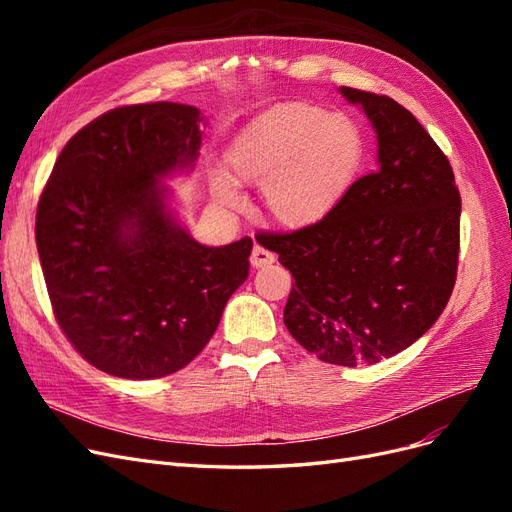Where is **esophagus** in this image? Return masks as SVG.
<instances>
[{"label":"esophagus","instance_id":"34e87169","mask_svg":"<svg viewBox=\"0 0 512 512\" xmlns=\"http://www.w3.org/2000/svg\"><path fill=\"white\" fill-rule=\"evenodd\" d=\"M252 267L254 269H260V267H267V265H271V262H275V256L271 254V252H267L265 247H260V245H254V250H252Z\"/></svg>","mask_w":512,"mask_h":512}]
</instances>
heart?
<instances>
[{
	"label": "heart",
	"mask_w": 512,
	"mask_h": 512,
	"mask_svg": "<svg viewBox=\"0 0 512 512\" xmlns=\"http://www.w3.org/2000/svg\"><path fill=\"white\" fill-rule=\"evenodd\" d=\"M363 132L342 113L314 104H277L235 134L226 151L232 170H215L213 200L222 209L243 205L241 185L258 183L260 205L275 224L316 226L339 205L363 162Z\"/></svg>",
	"instance_id": "obj_1"
}]
</instances>
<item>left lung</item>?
<instances>
[{
  "instance_id": "left-lung-1",
  "label": "left lung",
  "mask_w": 512,
  "mask_h": 512,
  "mask_svg": "<svg viewBox=\"0 0 512 512\" xmlns=\"http://www.w3.org/2000/svg\"><path fill=\"white\" fill-rule=\"evenodd\" d=\"M376 132V170L316 226L271 235L292 273L290 335L320 361L356 367L421 339L451 299L461 198L453 168L416 117L386 96L339 87Z\"/></svg>"
}]
</instances>
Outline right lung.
<instances>
[{"mask_svg": "<svg viewBox=\"0 0 512 512\" xmlns=\"http://www.w3.org/2000/svg\"><path fill=\"white\" fill-rule=\"evenodd\" d=\"M205 126L190 104L117 108L70 138L42 192L36 245L55 318L111 376L183 369L250 275L252 239L198 243L166 183L192 173Z\"/></svg>", "mask_w": 512, "mask_h": 512, "instance_id": "add662e5", "label": "right lung"}]
</instances>
